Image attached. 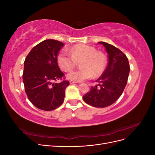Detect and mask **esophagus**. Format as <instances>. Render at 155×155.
I'll return each mask as SVG.
<instances>
[{
    "instance_id": "34e87169",
    "label": "esophagus",
    "mask_w": 155,
    "mask_h": 155,
    "mask_svg": "<svg viewBox=\"0 0 155 155\" xmlns=\"http://www.w3.org/2000/svg\"><path fill=\"white\" fill-rule=\"evenodd\" d=\"M76 83H78V82H77V81H74V80H70V84Z\"/></svg>"
}]
</instances>
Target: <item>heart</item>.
Wrapping results in <instances>:
<instances>
[{
	"instance_id": "heart-1",
	"label": "heart",
	"mask_w": 155,
	"mask_h": 155,
	"mask_svg": "<svg viewBox=\"0 0 155 155\" xmlns=\"http://www.w3.org/2000/svg\"><path fill=\"white\" fill-rule=\"evenodd\" d=\"M69 54L61 51L58 55L57 62L60 68L64 72L71 71L77 63L81 62V69L70 72L67 78L75 81H81L91 78L93 75L99 77L107 67L106 55L97 51L96 48L87 45H77L69 50Z\"/></svg>"
}]
</instances>
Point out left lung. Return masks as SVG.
<instances>
[{
	"label": "left lung",
	"instance_id": "left-lung-1",
	"mask_svg": "<svg viewBox=\"0 0 155 155\" xmlns=\"http://www.w3.org/2000/svg\"><path fill=\"white\" fill-rule=\"evenodd\" d=\"M104 46L108 53V65L99 79L97 85L83 96L87 104L94 107H106L112 105L122 94L127 83L130 67L127 56L120 49L105 42H99Z\"/></svg>",
	"mask_w": 155,
	"mask_h": 155
}]
</instances>
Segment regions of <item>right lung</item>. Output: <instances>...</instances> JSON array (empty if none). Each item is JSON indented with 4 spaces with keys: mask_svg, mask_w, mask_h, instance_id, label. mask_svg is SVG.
Wrapping results in <instances>:
<instances>
[{
    "mask_svg": "<svg viewBox=\"0 0 155 155\" xmlns=\"http://www.w3.org/2000/svg\"><path fill=\"white\" fill-rule=\"evenodd\" d=\"M63 46L57 40H45L31 50L25 61L22 79L26 94L31 104L43 110H53L61 105L69 85L57 62ZM58 80L62 81L55 83Z\"/></svg>",
    "mask_w": 155,
    "mask_h": 155,
    "instance_id": "right-lung-1",
    "label": "right lung"
}]
</instances>
